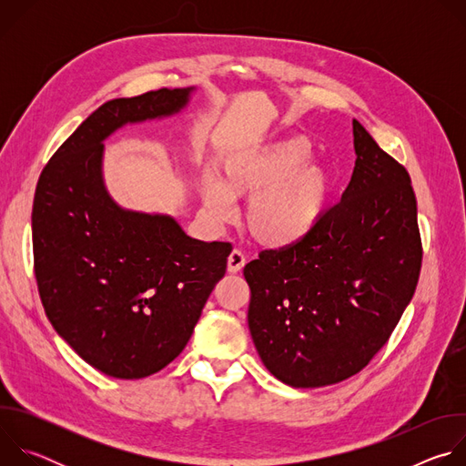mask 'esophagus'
<instances>
[{
    "mask_svg": "<svg viewBox=\"0 0 466 466\" xmlns=\"http://www.w3.org/2000/svg\"><path fill=\"white\" fill-rule=\"evenodd\" d=\"M247 263L245 254L239 248H234L228 256V271L230 273H239L243 269V265Z\"/></svg>",
    "mask_w": 466,
    "mask_h": 466,
    "instance_id": "34e87169",
    "label": "esophagus"
}]
</instances>
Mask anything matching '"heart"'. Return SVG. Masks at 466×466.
Instances as JSON below:
<instances>
[{
	"instance_id": "heart-1",
	"label": "heart",
	"mask_w": 466,
	"mask_h": 466,
	"mask_svg": "<svg viewBox=\"0 0 466 466\" xmlns=\"http://www.w3.org/2000/svg\"><path fill=\"white\" fill-rule=\"evenodd\" d=\"M309 144L288 138L228 155L219 180L207 177L205 198L216 216H227L230 198L252 197L245 212L250 236L263 247L286 248L306 239L319 225L329 175L309 160Z\"/></svg>"
}]
</instances>
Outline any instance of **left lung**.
I'll return each instance as SVG.
<instances>
[{"mask_svg":"<svg viewBox=\"0 0 466 466\" xmlns=\"http://www.w3.org/2000/svg\"><path fill=\"white\" fill-rule=\"evenodd\" d=\"M356 166L341 201L297 245L245 265L248 329L280 381L324 387L358 374L417 289L422 241L408 169L352 121Z\"/></svg>","mask_w":466,"mask_h":466,"instance_id":"obj_1","label":"left lung"}]
</instances>
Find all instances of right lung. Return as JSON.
<instances>
[{"label":"right lung","instance_id":"add662e5","mask_svg":"<svg viewBox=\"0 0 466 466\" xmlns=\"http://www.w3.org/2000/svg\"><path fill=\"white\" fill-rule=\"evenodd\" d=\"M193 88L106 101L44 167L33 203L35 277L56 334L119 380L151 376L189 341L232 245L198 241L160 214L117 207L103 184V142L125 123L180 112Z\"/></svg>","mask_w":466,"mask_h":466}]
</instances>
